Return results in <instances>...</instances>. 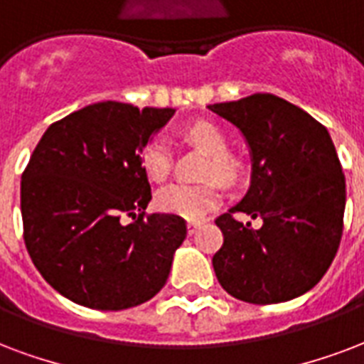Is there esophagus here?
Listing matches in <instances>:
<instances>
[{
    "instance_id": "obj_1",
    "label": "esophagus",
    "mask_w": 364,
    "mask_h": 364,
    "mask_svg": "<svg viewBox=\"0 0 364 364\" xmlns=\"http://www.w3.org/2000/svg\"><path fill=\"white\" fill-rule=\"evenodd\" d=\"M199 226H201L199 220H190V223H188V234H193V232L198 230Z\"/></svg>"
}]
</instances>
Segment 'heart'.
Returning <instances> with one entry per match:
<instances>
[{
  "label": "heart",
  "instance_id": "b5f03b06",
  "mask_svg": "<svg viewBox=\"0 0 364 364\" xmlns=\"http://www.w3.org/2000/svg\"><path fill=\"white\" fill-rule=\"evenodd\" d=\"M184 136L193 146L203 149L209 155V163L205 166V178H217L224 184H234L240 178L242 166L228 153V138L226 134L213 122L198 120L190 127H186ZM141 165L151 180L161 182L168 176L172 165L171 146L163 138H153L141 149ZM157 207L159 211L176 217L203 218L213 211L220 201V192L215 182L205 184H168L157 193Z\"/></svg>",
  "mask_w": 364,
  "mask_h": 364
}]
</instances>
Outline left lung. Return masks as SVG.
Masks as SVG:
<instances>
[{
    "mask_svg": "<svg viewBox=\"0 0 364 364\" xmlns=\"http://www.w3.org/2000/svg\"><path fill=\"white\" fill-rule=\"evenodd\" d=\"M240 128L251 149V186L215 220L224 236L213 257L218 282L255 305L289 301L315 288L343 232L346 176L318 120L272 94L209 105ZM234 212L259 216L253 229Z\"/></svg>",
    "mask_w": 364,
    "mask_h": 364,
    "instance_id": "obj_1",
    "label": "left lung"
}]
</instances>
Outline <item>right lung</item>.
<instances>
[{
  "label": "right lung",
  "mask_w": 364,
  "mask_h": 364,
  "mask_svg": "<svg viewBox=\"0 0 364 364\" xmlns=\"http://www.w3.org/2000/svg\"><path fill=\"white\" fill-rule=\"evenodd\" d=\"M172 114L101 101L53 122L38 141L21 180L24 244L46 282L70 301L120 311L165 286L186 223L144 217L151 186L141 149Z\"/></svg>",
  "instance_id": "obj_1"
}]
</instances>
